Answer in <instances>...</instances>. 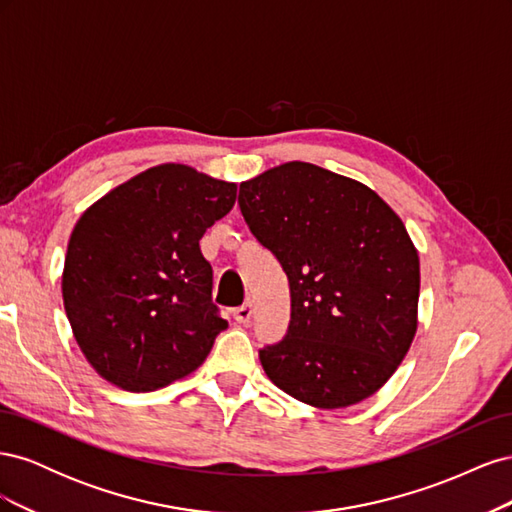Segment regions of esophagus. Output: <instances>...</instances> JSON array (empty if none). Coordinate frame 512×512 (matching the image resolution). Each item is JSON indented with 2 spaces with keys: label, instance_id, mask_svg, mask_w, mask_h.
<instances>
[{
  "label": "esophagus",
  "instance_id": "1",
  "mask_svg": "<svg viewBox=\"0 0 512 512\" xmlns=\"http://www.w3.org/2000/svg\"><path fill=\"white\" fill-rule=\"evenodd\" d=\"M232 316H235V320L239 324H247L252 320V305L250 303H243L241 307H237L235 312H232Z\"/></svg>",
  "mask_w": 512,
  "mask_h": 512
}]
</instances>
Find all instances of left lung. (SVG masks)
Returning <instances> with one entry per match:
<instances>
[{"label": "left lung", "instance_id": "obj_1", "mask_svg": "<svg viewBox=\"0 0 512 512\" xmlns=\"http://www.w3.org/2000/svg\"><path fill=\"white\" fill-rule=\"evenodd\" d=\"M239 207L290 282L288 333L260 350L269 380L322 410L382 389L418 327L421 262L399 215L365 183L309 162L243 181Z\"/></svg>", "mask_w": 512, "mask_h": 512}]
</instances>
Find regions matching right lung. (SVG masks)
Returning <instances> with one entry per match:
<instances>
[{"mask_svg":"<svg viewBox=\"0 0 512 512\" xmlns=\"http://www.w3.org/2000/svg\"><path fill=\"white\" fill-rule=\"evenodd\" d=\"M237 183L158 164L98 198L74 224L61 297L98 374L147 393L190 376L228 327L211 303L198 241L232 209Z\"/></svg>","mask_w":512,"mask_h":512,"instance_id":"right-lung-1","label":"right lung"}]
</instances>
